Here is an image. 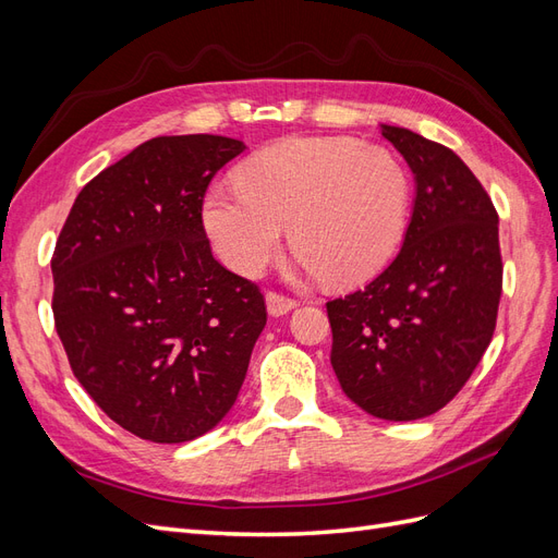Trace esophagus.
I'll list each match as a JSON object with an SVG mask.
<instances>
[{"instance_id":"obj_1","label":"esophagus","mask_w":558,"mask_h":558,"mask_svg":"<svg viewBox=\"0 0 558 558\" xmlns=\"http://www.w3.org/2000/svg\"><path fill=\"white\" fill-rule=\"evenodd\" d=\"M265 305H267V314L269 316H283L298 307V302L291 298H283L279 293H267L265 295Z\"/></svg>"}]
</instances>
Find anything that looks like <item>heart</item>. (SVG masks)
<instances>
[{"label": "heart", "mask_w": 558, "mask_h": 558, "mask_svg": "<svg viewBox=\"0 0 558 558\" xmlns=\"http://www.w3.org/2000/svg\"><path fill=\"white\" fill-rule=\"evenodd\" d=\"M202 202L207 238L232 272L258 275L289 223L293 277L351 289L391 263L408 230L412 181L384 146L293 137L263 148Z\"/></svg>", "instance_id": "1"}]
</instances>
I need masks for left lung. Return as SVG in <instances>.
<instances>
[{
  "label": "left lung",
  "instance_id": "left-lung-1",
  "mask_svg": "<svg viewBox=\"0 0 558 558\" xmlns=\"http://www.w3.org/2000/svg\"><path fill=\"white\" fill-rule=\"evenodd\" d=\"M414 174L396 260L363 291L328 302L330 363L367 414L414 421L461 391L496 328L502 289L498 214L451 148L379 123Z\"/></svg>",
  "mask_w": 558,
  "mask_h": 558
}]
</instances>
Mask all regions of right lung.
Listing matches in <instances>:
<instances>
[{
	"instance_id": "1",
	"label": "right lung",
	"mask_w": 558,
	"mask_h": 558,
	"mask_svg": "<svg viewBox=\"0 0 558 558\" xmlns=\"http://www.w3.org/2000/svg\"><path fill=\"white\" fill-rule=\"evenodd\" d=\"M244 142L177 134L140 144L83 185L53 260L56 330L109 418L181 445L232 410L265 300L211 256L202 199Z\"/></svg>"
}]
</instances>
